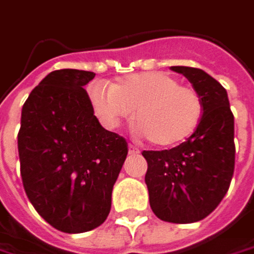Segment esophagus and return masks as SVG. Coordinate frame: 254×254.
<instances>
[{
  "label": "esophagus",
  "instance_id": "esophagus-1",
  "mask_svg": "<svg viewBox=\"0 0 254 254\" xmlns=\"http://www.w3.org/2000/svg\"><path fill=\"white\" fill-rule=\"evenodd\" d=\"M139 152H140V150H139L135 145H129V155H136Z\"/></svg>",
  "mask_w": 254,
  "mask_h": 254
}]
</instances>
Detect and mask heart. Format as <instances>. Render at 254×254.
I'll return each mask as SVG.
<instances>
[{
  "mask_svg": "<svg viewBox=\"0 0 254 254\" xmlns=\"http://www.w3.org/2000/svg\"><path fill=\"white\" fill-rule=\"evenodd\" d=\"M91 98L98 115L111 125L135 111L139 133L158 148H172L190 138L203 115L197 91L166 72L132 73L111 88L98 85Z\"/></svg>",
  "mask_w": 254,
  "mask_h": 254,
  "instance_id": "1",
  "label": "heart"
}]
</instances>
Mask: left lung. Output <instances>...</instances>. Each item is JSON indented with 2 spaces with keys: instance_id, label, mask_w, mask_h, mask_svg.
<instances>
[{
  "instance_id": "8db88e82",
  "label": "left lung",
  "mask_w": 254,
  "mask_h": 254,
  "mask_svg": "<svg viewBox=\"0 0 254 254\" xmlns=\"http://www.w3.org/2000/svg\"><path fill=\"white\" fill-rule=\"evenodd\" d=\"M192 83L203 102L197 129L165 150H143L149 203L160 220L193 223L209 216L229 190L235 171V118L226 89L202 69L171 66Z\"/></svg>"
}]
</instances>
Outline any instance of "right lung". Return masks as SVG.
I'll use <instances>...</instances> for the list:
<instances>
[{
    "instance_id": "obj_1",
    "label": "right lung",
    "mask_w": 254,
    "mask_h": 254,
    "mask_svg": "<svg viewBox=\"0 0 254 254\" xmlns=\"http://www.w3.org/2000/svg\"><path fill=\"white\" fill-rule=\"evenodd\" d=\"M95 73L58 69L32 89L21 112L18 153L29 202L51 226H101L127 159L124 136L101 127L83 86Z\"/></svg>"
}]
</instances>
